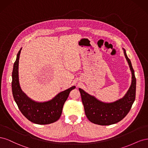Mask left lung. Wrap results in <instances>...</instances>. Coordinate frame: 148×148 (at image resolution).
<instances>
[{
  "label": "left lung",
  "mask_w": 148,
  "mask_h": 148,
  "mask_svg": "<svg viewBox=\"0 0 148 148\" xmlns=\"http://www.w3.org/2000/svg\"><path fill=\"white\" fill-rule=\"evenodd\" d=\"M124 55L132 71V84L125 95L121 99L110 103L102 102L82 89L79 88L85 114L91 122L100 125H110L122 120L130 110L135 100L136 78L131 61L126 51L123 48Z\"/></svg>",
  "instance_id": "left-lung-1"
}]
</instances>
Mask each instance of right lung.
Returning a JSON list of instances; mask_svg holds the SVG:
<instances>
[{
    "label": "right lung",
    "instance_id": "obj_1",
    "mask_svg": "<svg viewBox=\"0 0 148 148\" xmlns=\"http://www.w3.org/2000/svg\"><path fill=\"white\" fill-rule=\"evenodd\" d=\"M21 49L17 53L12 71V89L14 100L22 114L31 122L39 125L55 122L60 117L64 103L75 86L59 92L49 101L39 102L30 99L22 91L19 83L18 63Z\"/></svg>",
    "mask_w": 148,
    "mask_h": 148
}]
</instances>
